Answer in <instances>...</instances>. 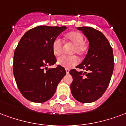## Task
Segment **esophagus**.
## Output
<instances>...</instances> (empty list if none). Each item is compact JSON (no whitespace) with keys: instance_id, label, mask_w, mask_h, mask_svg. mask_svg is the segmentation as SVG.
I'll list each match as a JSON object with an SVG mask.
<instances>
[{"instance_id":"1","label":"esophagus","mask_w":126,"mask_h":126,"mask_svg":"<svg viewBox=\"0 0 126 126\" xmlns=\"http://www.w3.org/2000/svg\"><path fill=\"white\" fill-rule=\"evenodd\" d=\"M66 74H69L70 70L68 68H66Z\"/></svg>"}]
</instances>
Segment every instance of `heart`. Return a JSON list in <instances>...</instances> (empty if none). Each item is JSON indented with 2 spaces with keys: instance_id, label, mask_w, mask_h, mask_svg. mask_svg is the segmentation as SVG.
<instances>
[{
  "instance_id": "b5f03b06",
  "label": "heart",
  "mask_w": 126,
  "mask_h": 126,
  "mask_svg": "<svg viewBox=\"0 0 126 126\" xmlns=\"http://www.w3.org/2000/svg\"><path fill=\"white\" fill-rule=\"evenodd\" d=\"M67 42L74 45L72 54H77L79 56L84 55L87 51V46L84 43V36L81 33L77 31L71 32L65 35ZM52 50L56 56H58L62 53L63 42L58 37L54 39L52 44ZM58 64L66 68H70L78 64V59L76 56H62L58 59Z\"/></svg>"
}]
</instances>
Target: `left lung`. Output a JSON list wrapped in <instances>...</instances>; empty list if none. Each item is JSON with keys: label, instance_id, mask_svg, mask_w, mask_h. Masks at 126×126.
Here are the masks:
<instances>
[{"label": "left lung", "instance_id": "obj_1", "mask_svg": "<svg viewBox=\"0 0 126 126\" xmlns=\"http://www.w3.org/2000/svg\"><path fill=\"white\" fill-rule=\"evenodd\" d=\"M77 29L86 35L89 47L84 60L77 66L86 71H70L73 78L70 89L75 99L88 103L99 99L109 86L114 68L113 54L110 42L101 32L90 27Z\"/></svg>", "mask_w": 126, "mask_h": 126}]
</instances>
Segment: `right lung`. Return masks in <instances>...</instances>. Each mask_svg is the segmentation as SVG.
Segmentation results:
<instances>
[{
    "instance_id": "right-lung-1",
    "label": "right lung",
    "mask_w": 126,
    "mask_h": 126,
    "mask_svg": "<svg viewBox=\"0 0 126 126\" xmlns=\"http://www.w3.org/2000/svg\"><path fill=\"white\" fill-rule=\"evenodd\" d=\"M66 29L65 26L35 27L23 35L15 50V79L19 91L30 101L44 103L51 99L66 74L60 65L47 68L57 62L52 42Z\"/></svg>"
}]
</instances>
